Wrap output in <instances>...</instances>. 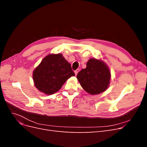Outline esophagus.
I'll return each instance as SVG.
<instances>
[{"label": "esophagus", "mask_w": 147, "mask_h": 147, "mask_svg": "<svg viewBox=\"0 0 147 147\" xmlns=\"http://www.w3.org/2000/svg\"><path fill=\"white\" fill-rule=\"evenodd\" d=\"M78 72H79V69H77V70H75V75H77V74L78 73Z\"/></svg>", "instance_id": "34e87169"}]
</instances>
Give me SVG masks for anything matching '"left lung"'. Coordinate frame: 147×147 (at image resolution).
Listing matches in <instances>:
<instances>
[{
    "label": "left lung",
    "mask_w": 147,
    "mask_h": 147,
    "mask_svg": "<svg viewBox=\"0 0 147 147\" xmlns=\"http://www.w3.org/2000/svg\"><path fill=\"white\" fill-rule=\"evenodd\" d=\"M77 78L84 91L90 94L96 95L107 90L111 73L103 61L91 58L87 62L86 67L78 72Z\"/></svg>",
    "instance_id": "left-lung-1"
}]
</instances>
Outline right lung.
I'll list each match as a JSON object with an SVG mask.
<instances>
[{
    "mask_svg": "<svg viewBox=\"0 0 147 147\" xmlns=\"http://www.w3.org/2000/svg\"><path fill=\"white\" fill-rule=\"evenodd\" d=\"M75 75L69 63L62 54H49L35 68L32 74L34 85L45 94L58 91L67 80Z\"/></svg>",
    "mask_w": 147,
    "mask_h": 147,
    "instance_id": "right-lung-1",
    "label": "right lung"
}]
</instances>
